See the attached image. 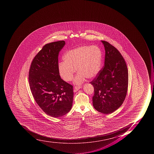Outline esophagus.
Returning a JSON list of instances; mask_svg holds the SVG:
<instances>
[{"instance_id":"esophagus-1","label":"esophagus","mask_w":154,"mask_h":154,"mask_svg":"<svg viewBox=\"0 0 154 154\" xmlns=\"http://www.w3.org/2000/svg\"><path fill=\"white\" fill-rule=\"evenodd\" d=\"M81 87L82 86H76L75 87V91H78V90H79V88H81Z\"/></svg>"}]
</instances>
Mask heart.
Returning a JSON list of instances; mask_svg holds the SVG:
<instances>
[{
  "label": "heart",
  "mask_w": 154,
  "mask_h": 154,
  "mask_svg": "<svg viewBox=\"0 0 154 154\" xmlns=\"http://www.w3.org/2000/svg\"><path fill=\"white\" fill-rule=\"evenodd\" d=\"M101 58V51L97 46H80L64 54V62L59 63V73L63 80L70 81L73 79L76 68L79 72L74 81L81 84L86 77L92 79L97 75L100 70Z\"/></svg>",
  "instance_id": "1"
}]
</instances>
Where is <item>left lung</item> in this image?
Returning a JSON list of instances; mask_svg holds the SVG:
<instances>
[{
    "instance_id": "left-lung-1",
    "label": "left lung",
    "mask_w": 154,
    "mask_h": 154,
    "mask_svg": "<svg viewBox=\"0 0 154 154\" xmlns=\"http://www.w3.org/2000/svg\"><path fill=\"white\" fill-rule=\"evenodd\" d=\"M104 65L90 83L94 88L93 106L100 113L109 114L121 106L128 87L127 66L123 57L115 47L106 41Z\"/></svg>"
}]
</instances>
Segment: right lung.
<instances>
[{
    "mask_svg": "<svg viewBox=\"0 0 154 154\" xmlns=\"http://www.w3.org/2000/svg\"><path fill=\"white\" fill-rule=\"evenodd\" d=\"M64 40L47 44L34 57L29 69V85L38 106L47 115L59 118L68 113L73 103V86L61 78L58 55Z\"/></svg>",
    "mask_w": 154,
    "mask_h": 154,
    "instance_id": "obj_1",
    "label": "right lung"
}]
</instances>
